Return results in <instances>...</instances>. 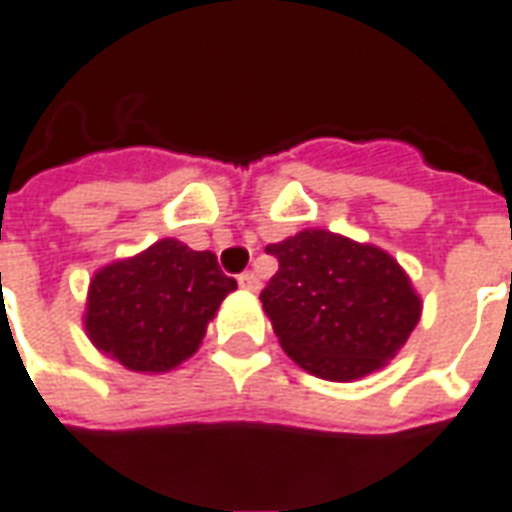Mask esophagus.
I'll return each instance as SVG.
<instances>
[{
  "label": "esophagus",
  "instance_id": "34e87169",
  "mask_svg": "<svg viewBox=\"0 0 512 512\" xmlns=\"http://www.w3.org/2000/svg\"><path fill=\"white\" fill-rule=\"evenodd\" d=\"M239 284H241V287H244V290H252V292L260 290V279H257V276H255V271H244V273H241Z\"/></svg>",
  "mask_w": 512,
  "mask_h": 512
}]
</instances>
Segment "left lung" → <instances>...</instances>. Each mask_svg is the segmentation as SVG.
<instances>
[{"instance_id":"1","label":"left lung","mask_w":512,"mask_h":512,"mask_svg":"<svg viewBox=\"0 0 512 512\" xmlns=\"http://www.w3.org/2000/svg\"><path fill=\"white\" fill-rule=\"evenodd\" d=\"M265 252L279 260L260 292L265 314L282 349L311 376H368L395 357L419 322L421 300L381 249L303 230Z\"/></svg>"}]
</instances>
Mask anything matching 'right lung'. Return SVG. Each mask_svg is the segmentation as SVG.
Here are the masks:
<instances>
[{
	"label": "right lung",
	"instance_id": "right-lung-1",
	"mask_svg": "<svg viewBox=\"0 0 512 512\" xmlns=\"http://www.w3.org/2000/svg\"><path fill=\"white\" fill-rule=\"evenodd\" d=\"M236 279L212 252L163 239L147 252L93 276L85 330L109 357L139 373H163L185 362Z\"/></svg>",
	"mask_w": 512,
	"mask_h": 512
}]
</instances>
